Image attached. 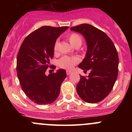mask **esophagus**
<instances>
[{"label":"esophagus","instance_id":"esophagus-1","mask_svg":"<svg viewBox=\"0 0 132 132\" xmlns=\"http://www.w3.org/2000/svg\"><path fill=\"white\" fill-rule=\"evenodd\" d=\"M71 73H72V71H69V70H67V71H66V74H67V75H71Z\"/></svg>","mask_w":132,"mask_h":132}]
</instances>
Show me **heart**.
I'll return each mask as SVG.
<instances>
[{
    "label": "heart",
    "instance_id": "obj_1",
    "mask_svg": "<svg viewBox=\"0 0 132 132\" xmlns=\"http://www.w3.org/2000/svg\"><path fill=\"white\" fill-rule=\"evenodd\" d=\"M68 39L70 43L74 47H79L81 45L82 40L79 35L76 33H70L68 35ZM60 46V42L56 40L54 44L53 49L54 51L56 53L59 50ZM79 61L78 57H69V56H63L58 61V65L60 67L66 69H71Z\"/></svg>",
    "mask_w": 132,
    "mask_h": 132
}]
</instances>
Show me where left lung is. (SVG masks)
Listing matches in <instances>:
<instances>
[{
  "mask_svg": "<svg viewBox=\"0 0 132 132\" xmlns=\"http://www.w3.org/2000/svg\"><path fill=\"white\" fill-rule=\"evenodd\" d=\"M71 30L82 35L87 44L86 56L78 67L90 70L87 78L80 76L77 93L86 102H99L109 94L117 78V51L110 38L91 25L83 23Z\"/></svg>",
  "mask_w": 132,
  "mask_h": 132,
  "instance_id": "left-lung-1",
  "label": "left lung"
}]
</instances>
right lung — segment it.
Returning <instances> with one entry per match:
<instances>
[{"label": "right lung", "instance_id": "1", "mask_svg": "<svg viewBox=\"0 0 132 132\" xmlns=\"http://www.w3.org/2000/svg\"><path fill=\"white\" fill-rule=\"evenodd\" d=\"M68 28L40 27L27 36L20 48L16 58L18 78L25 94L36 104H51L60 94L66 71L60 69L48 76L45 72L53 57L54 43Z\"/></svg>", "mask_w": 132, "mask_h": 132}]
</instances>
